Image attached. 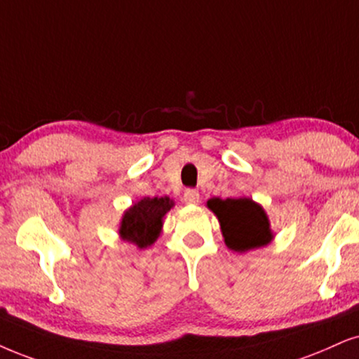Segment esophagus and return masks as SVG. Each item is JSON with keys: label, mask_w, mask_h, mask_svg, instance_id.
Returning <instances> with one entry per match:
<instances>
[{"label": "esophagus", "mask_w": 359, "mask_h": 359, "mask_svg": "<svg viewBox=\"0 0 359 359\" xmlns=\"http://www.w3.org/2000/svg\"><path fill=\"white\" fill-rule=\"evenodd\" d=\"M198 201H201V194L195 189H187L184 192V202L189 203V205H197Z\"/></svg>", "instance_id": "1"}]
</instances>
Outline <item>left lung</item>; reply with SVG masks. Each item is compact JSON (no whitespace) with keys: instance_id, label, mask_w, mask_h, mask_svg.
<instances>
[{"instance_id":"1","label":"left lung","mask_w":359,"mask_h":359,"mask_svg":"<svg viewBox=\"0 0 359 359\" xmlns=\"http://www.w3.org/2000/svg\"><path fill=\"white\" fill-rule=\"evenodd\" d=\"M207 207L220 222L222 235L230 250L243 253L260 248L273 240L270 220L260 203L248 197L225 198L213 197Z\"/></svg>"}]
</instances>
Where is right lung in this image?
<instances>
[{"label":"right lung","mask_w":359,"mask_h":359,"mask_svg":"<svg viewBox=\"0 0 359 359\" xmlns=\"http://www.w3.org/2000/svg\"><path fill=\"white\" fill-rule=\"evenodd\" d=\"M174 207L169 197H144L127 208L122 215L119 235L135 247L147 248L156 242L162 232L165 213Z\"/></svg>","instance_id":"add662e5"}]
</instances>
